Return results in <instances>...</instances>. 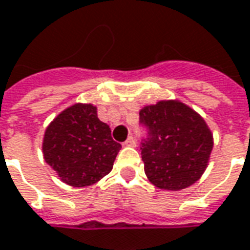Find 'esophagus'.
<instances>
[{"label":"esophagus","instance_id":"34e87169","mask_svg":"<svg viewBox=\"0 0 250 250\" xmlns=\"http://www.w3.org/2000/svg\"><path fill=\"white\" fill-rule=\"evenodd\" d=\"M123 145H125V146H130V147L135 146V139H134V137H128V138L125 139V142L123 144Z\"/></svg>","mask_w":250,"mask_h":250}]
</instances>
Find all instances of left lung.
<instances>
[{
	"label": "left lung",
	"mask_w": 250,
	"mask_h": 250,
	"mask_svg": "<svg viewBox=\"0 0 250 250\" xmlns=\"http://www.w3.org/2000/svg\"><path fill=\"white\" fill-rule=\"evenodd\" d=\"M139 119L149 130L142 161L149 182L179 191L203 176L213 149V135L204 118L179 100L145 105Z\"/></svg>",
	"instance_id": "left-lung-1"
}]
</instances>
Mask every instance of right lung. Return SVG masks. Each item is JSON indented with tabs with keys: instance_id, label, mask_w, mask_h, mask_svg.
<instances>
[{
	"instance_id": "right-lung-1",
	"label": "right lung",
	"mask_w": 250,
	"mask_h": 250,
	"mask_svg": "<svg viewBox=\"0 0 250 250\" xmlns=\"http://www.w3.org/2000/svg\"><path fill=\"white\" fill-rule=\"evenodd\" d=\"M122 145L97 116L93 104L75 103L61 111L43 134V159L61 182L91 186L109 174Z\"/></svg>"
}]
</instances>
